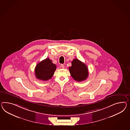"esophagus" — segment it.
<instances>
[{"label":"esophagus","instance_id":"esophagus-1","mask_svg":"<svg viewBox=\"0 0 130 130\" xmlns=\"http://www.w3.org/2000/svg\"><path fill=\"white\" fill-rule=\"evenodd\" d=\"M61 68H64V66L63 65V64H61Z\"/></svg>","mask_w":130,"mask_h":130}]
</instances>
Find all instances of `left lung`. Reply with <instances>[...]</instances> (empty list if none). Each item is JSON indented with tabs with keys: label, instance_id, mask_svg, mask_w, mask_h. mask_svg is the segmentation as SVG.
I'll use <instances>...</instances> for the list:
<instances>
[{
	"label": "left lung",
	"instance_id": "left-lung-1",
	"mask_svg": "<svg viewBox=\"0 0 130 130\" xmlns=\"http://www.w3.org/2000/svg\"><path fill=\"white\" fill-rule=\"evenodd\" d=\"M70 74L73 79L77 82L86 80L89 75L88 69L85 64L78 60L74 59L72 62V66L69 67Z\"/></svg>",
	"mask_w": 130,
	"mask_h": 130
}]
</instances>
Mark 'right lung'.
I'll use <instances>...</instances> for the list:
<instances>
[{"label":"right lung","instance_id":"right-lung-1","mask_svg":"<svg viewBox=\"0 0 130 130\" xmlns=\"http://www.w3.org/2000/svg\"><path fill=\"white\" fill-rule=\"evenodd\" d=\"M56 68V65L50 58H47L36 65L35 68V76L37 79L44 81L50 80L53 76Z\"/></svg>","mask_w":130,"mask_h":130}]
</instances>
